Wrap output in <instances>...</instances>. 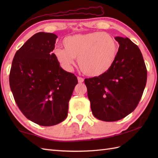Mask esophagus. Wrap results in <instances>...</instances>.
<instances>
[{
  "label": "esophagus",
  "mask_w": 158,
  "mask_h": 158,
  "mask_svg": "<svg viewBox=\"0 0 158 158\" xmlns=\"http://www.w3.org/2000/svg\"><path fill=\"white\" fill-rule=\"evenodd\" d=\"M77 79H78V82L79 83H83V81H84V79H83V78H82V77H77Z\"/></svg>",
  "instance_id": "esophagus-1"
}]
</instances>
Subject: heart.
Here are the masks:
<instances>
[{"instance_id":"b5f03b06","label":"heart","mask_w":158,"mask_h":158,"mask_svg":"<svg viewBox=\"0 0 158 158\" xmlns=\"http://www.w3.org/2000/svg\"><path fill=\"white\" fill-rule=\"evenodd\" d=\"M64 49L53 50L57 61L62 68L71 71L78 58L83 73L90 77L102 75L111 68L118 52V46L112 36L102 32L69 36L63 40Z\"/></svg>"}]
</instances>
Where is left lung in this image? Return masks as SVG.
<instances>
[{
    "mask_svg": "<svg viewBox=\"0 0 158 158\" xmlns=\"http://www.w3.org/2000/svg\"><path fill=\"white\" fill-rule=\"evenodd\" d=\"M115 39L119 47L111 68L84 81L92 114L105 122L118 121L132 113L147 82V69L138 46L128 38Z\"/></svg>",
    "mask_w": 158,
    "mask_h": 158,
    "instance_id": "1",
    "label": "left lung"
}]
</instances>
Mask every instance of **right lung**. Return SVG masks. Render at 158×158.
<instances>
[{
    "label": "right lung",
    "mask_w": 158,
    "mask_h": 158,
    "mask_svg": "<svg viewBox=\"0 0 158 158\" xmlns=\"http://www.w3.org/2000/svg\"><path fill=\"white\" fill-rule=\"evenodd\" d=\"M57 35L40 32L30 38L13 58L9 85L26 118L43 126L64 120L69 102L78 83L62 69L53 54Z\"/></svg>",
    "instance_id": "add662e5"
}]
</instances>
